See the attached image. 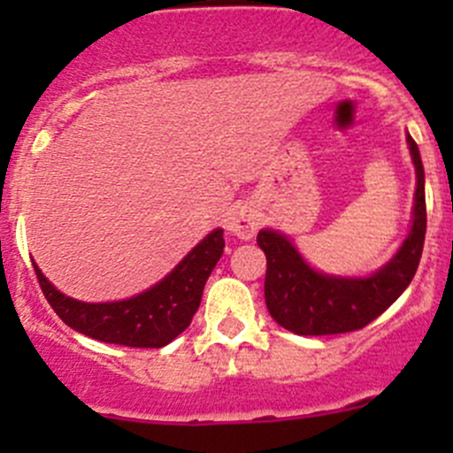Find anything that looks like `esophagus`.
<instances>
[{"instance_id": "1", "label": "esophagus", "mask_w": 453, "mask_h": 453, "mask_svg": "<svg viewBox=\"0 0 453 453\" xmlns=\"http://www.w3.org/2000/svg\"><path fill=\"white\" fill-rule=\"evenodd\" d=\"M260 226V219L250 203H239L227 217V230L239 239H252Z\"/></svg>"}]
</instances>
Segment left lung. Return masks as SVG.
I'll return each mask as SVG.
<instances>
[{
	"instance_id": "8db88e82",
	"label": "left lung",
	"mask_w": 453,
	"mask_h": 453,
	"mask_svg": "<svg viewBox=\"0 0 453 453\" xmlns=\"http://www.w3.org/2000/svg\"><path fill=\"white\" fill-rule=\"evenodd\" d=\"M410 153L417 168L412 230L401 250L368 278L326 276L309 267L289 239L280 232L260 230L256 241L267 256L265 303L269 315L296 335H335L364 328L379 318L412 282L423 254L425 173L417 142L408 135Z\"/></svg>"
}]
</instances>
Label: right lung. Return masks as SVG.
I'll list each match as a JSON object with an SVG mask.
<instances>
[{"instance_id":"1","label":"right lung","mask_w":453,"mask_h":453,"mask_svg":"<svg viewBox=\"0 0 453 453\" xmlns=\"http://www.w3.org/2000/svg\"><path fill=\"white\" fill-rule=\"evenodd\" d=\"M223 248V230L210 232L164 280L118 303H81L54 289L36 263L32 267L45 300L70 328L107 344L162 349L190 326L205 280L221 258Z\"/></svg>"}]
</instances>
